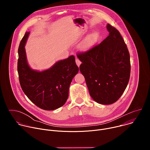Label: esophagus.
I'll return each mask as SVG.
<instances>
[{
    "mask_svg": "<svg viewBox=\"0 0 150 150\" xmlns=\"http://www.w3.org/2000/svg\"><path fill=\"white\" fill-rule=\"evenodd\" d=\"M76 65H77V66L78 67H79V66H80V65L81 64V62L78 59H76Z\"/></svg>",
    "mask_w": 150,
    "mask_h": 150,
    "instance_id": "34e87169",
    "label": "esophagus"
}]
</instances>
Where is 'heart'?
<instances>
[{"label": "heart", "instance_id": "obj_1", "mask_svg": "<svg viewBox=\"0 0 150 150\" xmlns=\"http://www.w3.org/2000/svg\"><path fill=\"white\" fill-rule=\"evenodd\" d=\"M98 38V34L96 32H93L85 37L80 44V48L82 50H88L93 47Z\"/></svg>", "mask_w": 150, "mask_h": 150}]
</instances>
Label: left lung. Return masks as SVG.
Masks as SVG:
<instances>
[{
	"label": "left lung",
	"mask_w": 150,
	"mask_h": 150,
	"mask_svg": "<svg viewBox=\"0 0 150 150\" xmlns=\"http://www.w3.org/2000/svg\"><path fill=\"white\" fill-rule=\"evenodd\" d=\"M109 34L99 45L79 53V70L83 75L90 96L97 103L108 105L116 102L129 82L130 56L120 33L110 24Z\"/></svg>",
	"instance_id": "8db88e82"
}]
</instances>
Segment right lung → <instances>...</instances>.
I'll return each instance as SVG.
<instances>
[{"label":"right lung","mask_w":150,"mask_h":150,"mask_svg":"<svg viewBox=\"0 0 150 150\" xmlns=\"http://www.w3.org/2000/svg\"><path fill=\"white\" fill-rule=\"evenodd\" d=\"M30 32H26L18 48V72L23 91L35 105L45 110L57 109L65 104L70 84L79 68L74 56L56 62L49 69L39 71L28 63L25 49Z\"/></svg>","instance_id":"obj_1"}]
</instances>
